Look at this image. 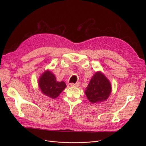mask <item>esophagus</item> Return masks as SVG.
I'll return each instance as SVG.
<instances>
[{
	"label": "esophagus",
	"mask_w": 146,
	"mask_h": 146,
	"mask_svg": "<svg viewBox=\"0 0 146 146\" xmlns=\"http://www.w3.org/2000/svg\"><path fill=\"white\" fill-rule=\"evenodd\" d=\"M80 85V82H78L76 83H70V86H74V87H78Z\"/></svg>",
	"instance_id": "34e87169"
}]
</instances>
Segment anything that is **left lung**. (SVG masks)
I'll return each instance as SVG.
<instances>
[{
    "label": "left lung",
    "instance_id": "1",
    "mask_svg": "<svg viewBox=\"0 0 146 146\" xmlns=\"http://www.w3.org/2000/svg\"><path fill=\"white\" fill-rule=\"evenodd\" d=\"M111 92V83L101 72H96L93 76L85 90L88 99L92 104L106 100Z\"/></svg>",
    "mask_w": 146,
    "mask_h": 146
}]
</instances>
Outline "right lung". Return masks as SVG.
Here are the masks:
<instances>
[{
	"mask_svg": "<svg viewBox=\"0 0 146 146\" xmlns=\"http://www.w3.org/2000/svg\"><path fill=\"white\" fill-rule=\"evenodd\" d=\"M39 86L42 92L51 98H56L66 87L64 82H58L50 71L44 72L39 79Z\"/></svg>",
	"mask_w": 146,
	"mask_h": 146,
	"instance_id": "obj_1",
	"label": "right lung"
}]
</instances>
